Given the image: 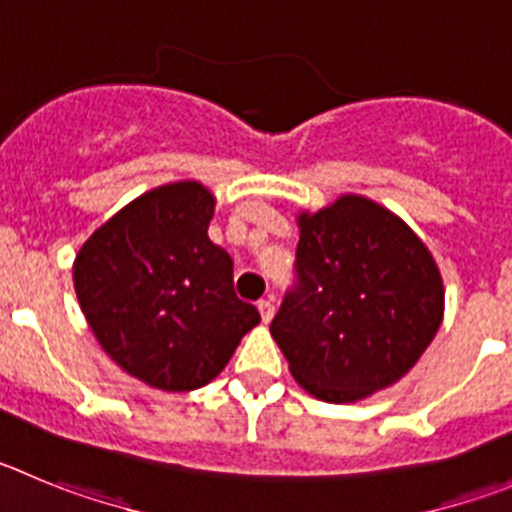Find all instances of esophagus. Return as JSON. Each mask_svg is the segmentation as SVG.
Wrapping results in <instances>:
<instances>
[{"label": "esophagus", "instance_id": "1", "mask_svg": "<svg viewBox=\"0 0 512 512\" xmlns=\"http://www.w3.org/2000/svg\"><path fill=\"white\" fill-rule=\"evenodd\" d=\"M257 308H260V316H262V321H265V324L275 316L273 298H262V301H257Z\"/></svg>", "mask_w": 512, "mask_h": 512}]
</instances>
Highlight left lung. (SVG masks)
Returning a JSON list of instances; mask_svg holds the SVG:
<instances>
[{"instance_id": "obj_1", "label": "left lung", "mask_w": 512, "mask_h": 512, "mask_svg": "<svg viewBox=\"0 0 512 512\" xmlns=\"http://www.w3.org/2000/svg\"><path fill=\"white\" fill-rule=\"evenodd\" d=\"M298 227L296 285L270 324L290 375L326 403L390 388L444 319L434 257L393 211L352 193Z\"/></svg>"}]
</instances>
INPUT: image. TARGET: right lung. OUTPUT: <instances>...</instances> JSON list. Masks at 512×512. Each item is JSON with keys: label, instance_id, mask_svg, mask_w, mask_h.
I'll use <instances>...</instances> for the list:
<instances>
[{"label": "right lung", "instance_id": "add662e5", "mask_svg": "<svg viewBox=\"0 0 512 512\" xmlns=\"http://www.w3.org/2000/svg\"><path fill=\"white\" fill-rule=\"evenodd\" d=\"M214 204L196 181L153 188L101 224L73 262L101 349L150 388H201L260 324L234 293L232 257L209 239Z\"/></svg>", "mask_w": 512, "mask_h": 512}]
</instances>
